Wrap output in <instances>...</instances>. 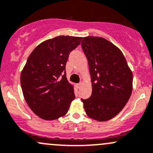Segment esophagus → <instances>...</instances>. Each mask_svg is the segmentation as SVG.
<instances>
[{
	"label": "esophagus",
	"instance_id": "34e87169",
	"mask_svg": "<svg viewBox=\"0 0 153 153\" xmlns=\"http://www.w3.org/2000/svg\"><path fill=\"white\" fill-rule=\"evenodd\" d=\"M81 85H82V83H81V82H80V83H78V84H77V86H78V88H80L81 86Z\"/></svg>",
	"mask_w": 153,
	"mask_h": 153
}]
</instances>
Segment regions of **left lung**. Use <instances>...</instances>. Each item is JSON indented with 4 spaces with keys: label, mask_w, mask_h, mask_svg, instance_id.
I'll list each match as a JSON object with an SVG mask.
<instances>
[{
    "label": "left lung",
    "mask_w": 153,
    "mask_h": 153,
    "mask_svg": "<svg viewBox=\"0 0 153 153\" xmlns=\"http://www.w3.org/2000/svg\"><path fill=\"white\" fill-rule=\"evenodd\" d=\"M81 47L88 60L92 92L81 99L90 118L107 121L117 116L131 95L133 74L122 51L105 39L87 36Z\"/></svg>",
    "instance_id": "obj_1"
}]
</instances>
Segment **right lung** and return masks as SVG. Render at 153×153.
I'll list each match as a JSON object with an SVG mask.
<instances>
[{"label": "right lung", "instance_id": "1", "mask_svg": "<svg viewBox=\"0 0 153 153\" xmlns=\"http://www.w3.org/2000/svg\"><path fill=\"white\" fill-rule=\"evenodd\" d=\"M81 39L56 36L39 45L28 58L20 83L27 104L40 118L56 120L68 111L75 96L66 77V63Z\"/></svg>", "mask_w": 153, "mask_h": 153}]
</instances>
